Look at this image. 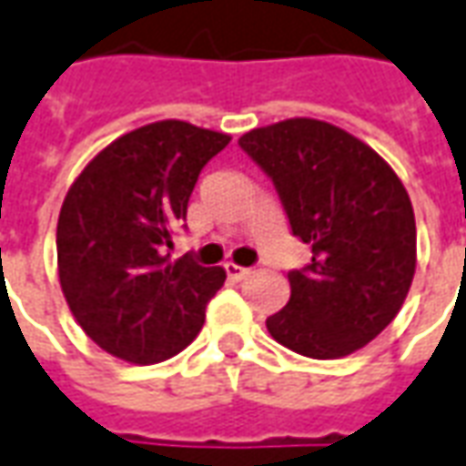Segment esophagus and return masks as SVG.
I'll use <instances>...</instances> for the list:
<instances>
[{"instance_id": "esophagus-1", "label": "esophagus", "mask_w": 466, "mask_h": 466, "mask_svg": "<svg viewBox=\"0 0 466 466\" xmlns=\"http://www.w3.org/2000/svg\"><path fill=\"white\" fill-rule=\"evenodd\" d=\"M226 274L233 279V281H240V279H246V276L251 274V268H246V266L238 264H226Z\"/></svg>"}]
</instances>
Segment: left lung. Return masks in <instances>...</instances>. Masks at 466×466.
<instances>
[{
    "mask_svg": "<svg viewBox=\"0 0 466 466\" xmlns=\"http://www.w3.org/2000/svg\"><path fill=\"white\" fill-rule=\"evenodd\" d=\"M238 147L274 182L291 233L312 261L289 271V297L266 327L276 342L332 360L368 345L399 314L416 271L409 192L378 154L317 118L243 134Z\"/></svg>",
    "mask_w": 466,
    "mask_h": 466,
    "instance_id": "1",
    "label": "left lung"
}]
</instances>
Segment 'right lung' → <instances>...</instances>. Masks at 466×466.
Here are the masks:
<instances>
[{"label": "right lung", "mask_w": 466, "mask_h": 466, "mask_svg": "<svg viewBox=\"0 0 466 466\" xmlns=\"http://www.w3.org/2000/svg\"><path fill=\"white\" fill-rule=\"evenodd\" d=\"M230 137L157 121L108 144L67 190L57 218V274L67 307L98 348L162 362L185 350L226 271L169 261L202 167Z\"/></svg>", "instance_id": "right-lung-1"}]
</instances>
